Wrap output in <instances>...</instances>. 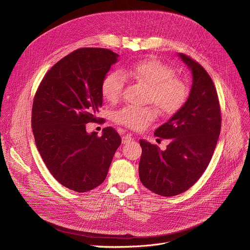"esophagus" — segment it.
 Here are the masks:
<instances>
[{
  "label": "esophagus",
  "instance_id": "obj_1",
  "mask_svg": "<svg viewBox=\"0 0 250 250\" xmlns=\"http://www.w3.org/2000/svg\"><path fill=\"white\" fill-rule=\"evenodd\" d=\"M131 140H133L132 136L130 134H125V135H123L122 136V142L125 145V144H128V142H130Z\"/></svg>",
  "mask_w": 250,
  "mask_h": 250
}]
</instances>
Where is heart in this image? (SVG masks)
I'll return each mask as SVG.
<instances>
[{
    "instance_id": "1",
    "label": "heart",
    "mask_w": 250,
    "mask_h": 250,
    "mask_svg": "<svg viewBox=\"0 0 250 250\" xmlns=\"http://www.w3.org/2000/svg\"><path fill=\"white\" fill-rule=\"evenodd\" d=\"M119 71L105 74L101 83V93L104 100L116 103L120 100L125 86V77L131 78L147 87L146 101L153 103L163 115H172L185 104L189 88L184 80L175 75L174 69L157 58L149 57L130 62ZM157 118L152 105H125L116 111V124L133 130H144Z\"/></svg>"
}]
</instances>
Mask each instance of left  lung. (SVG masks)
<instances>
[{"label": "left lung", "mask_w": 250, "mask_h": 250, "mask_svg": "<svg viewBox=\"0 0 250 250\" xmlns=\"http://www.w3.org/2000/svg\"><path fill=\"white\" fill-rule=\"evenodd\" d=\"M192 71L190 95L182 108L154 134L169 138L166 150L140 139L139 179L151 192L172 197L191 188L207 169L221 132V105L217 89L205 68L179 53Z\"/></svg>", "instance_id": "obj_1"}]
</instances>
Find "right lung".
Listing matches in <instances>:
<instances>
[{"label": "right lung", "mask_w": 250, "mask_h": 250, "mask_svg": "<svg viewBox=\"0 0 250 250\" xmlns=\"http://www.w3.org/2000/svg\"><path fill=\"white\" fill-rule=\"evenodd\" d=\"M118 54L84 47L63 57L42 80L34 95L31 127L35 145L47 169L64 187L84 193L101 185L122 144L111 126L102 136L88 133L98 123L103 103L101 83Z\"/></svg>", "instance_id": "1"}]
</instances>
